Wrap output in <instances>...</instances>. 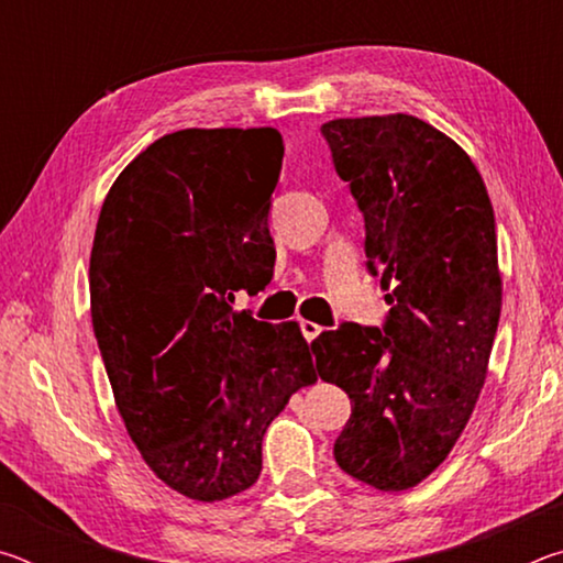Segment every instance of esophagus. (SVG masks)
<instances>
[{
    "label": "esophagus",
    "instance_id": "1",
    "mask_svg": "<svg viewBox=\"0 0 563 563\" xmlns=\"http://www.w3.org/2000/svg\"><path fill=\"white\" fill-rule=\"evenodd\" d=\"M300 330H302V338L308 340V342L316 340L320 332H322V328L318 325V322H310V320H300Z\"/></svg>",
    "mask_w": 563,
    "mask_h": 563
}]
</instances>
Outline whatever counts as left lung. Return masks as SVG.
<instances>
[{
	"label": "left lung",
	"instance_id": "left-lung-1",
	"mask_svg": "<svg viewBox=\"0 0 563 563\" xmlns=\"http://www.w3.org/2000/svg\"><path fill=\"white\" fill-rule=\"evenodd\" d=\"M320 131L365 218L367 271L389 290L383 330L342 322L312 342L318 375L352 402L335 462L402 492L446 460L487 379L501 312L494 208L472 158L422 119Z\"/></svg>",
	"mask_w": 563,
	"mask_h": 563
}]
</instances>
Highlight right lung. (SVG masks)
Segmentation results:
<instances>
[{"label": "right lung", "mask_w": 563, "mask_h": 563, "mask_svg": "<svg viewBox=\"0 0 563 563\" xmlns=\"http://www.w3.org/2000/svg\"><path fill=\"white\" fill-rule=\"evenodd\" d=\"M283 154L271 126L166 133L99 213L91 322L113 399L144 462L196 501L253 487L268 424L318 379L298 322L233 308L273 278Z\"/></svg>", "instance_id": "obj_1"}]
</instances>
